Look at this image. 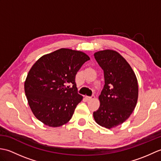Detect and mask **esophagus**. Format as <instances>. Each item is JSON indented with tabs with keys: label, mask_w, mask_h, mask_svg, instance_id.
<instances>
[{
	"label": "esophagus",
	"mask_w": 161,
	"mask_h": 161,
	"mask_svg": "<svg viewBox=\"0 0 161 161\" xmlns=\"http://www.w3.org/2000/svg\"><path fill=\"white\" fill-rule=\"evenodd\" d=\"M85 98H86V100L88 101V100H93V99H95V96H94V95H92L91 97H89V96H85Z\"/></svg>",
	"instance_id": "obj_1"
}]
</instances>
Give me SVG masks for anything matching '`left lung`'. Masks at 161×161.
Here are the masks:
<instances>
[{
  "instance_id": "1",
  "label": "left lung",
  "mask_w": 161,
  "mask_h": 161,
  "mask_svg": "<svg viewBox=\"0 0 161 161\" xmlns=\"http://www.w3.org/2000/svg\"><path fill=\"white\" fill-rule=\"evenodd\" d=\"M94 57L104 70L105 84L93 118L99 125L110 129L122 125L134 110L138 97V80L131 66L117 51H97Z\"/></svg>"
}]
</instances>
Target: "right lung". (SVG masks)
Instances as JSON below:
<instances>
[{
	"label": "right lung",
	"mask_w": 161,
	"mask_h": 161,
	"mask_svg": "<svg viewBox=\"0 0 161 161\" xmlns=\"http://www.w3.org/2000/svg\"><path fill=\"white\" fill-rule=\"evenodd\" d=\"M88 60L81 51L61 48L40 57L30 68L24 89L33 114L44 125L58 127L70 121L83 99L75 75Z\"/></svg>",
	"instance_id": "obj_1"
}]
</instances>
